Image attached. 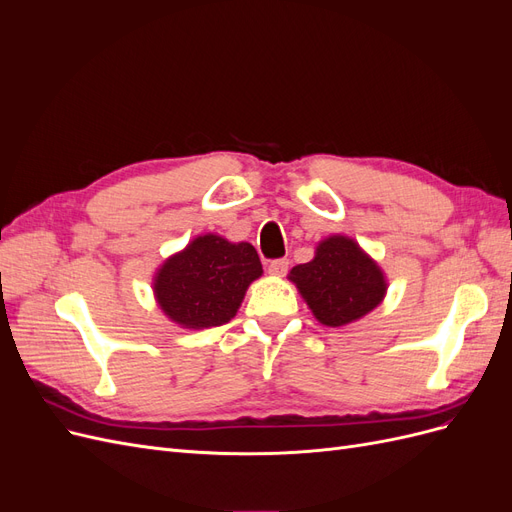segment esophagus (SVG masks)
<instances>
[{"mask_svg": "<svg viewBox=\"0 0 512 512\" xmlns=\"http://www.w3.org/2000/svg\"><path fill=\"white\" fill-rule=\"evenodd\" d=\"M288 265L290 262L286 258H277V260H271L269 262V273L275 275V277H284L288 273Z\"/></svg>", "mask_w": 512, "mask_h": 512, "instance_id": "obj_1", "label": "esophagus"}]
</instances>
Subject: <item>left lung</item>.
Segmentation results:
<instances>
[{"mask_svg": "<svg viewBox=\"0 0 512 512\" xmlns=\"http://www.w3.org/2000/svg\"><path fill=\"white\" fill-rule=\"evenodd\" d=\"M288 280L297 286L314 318L333 329L374 312L389 288L378 262L346 235L318 241L314 258L292 267Z\"/></svg>", "mask_w": 512, "mask_h": 512, "instance_id": "8db88e82", "label": "left lung"}]
</instances>
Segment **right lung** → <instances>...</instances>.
I'll use <instances>...</instances> for the list:
<instances>
[{"label":"right lung","instance_id":"add662e5","mask_svg":"<svg viewBox=\"0 0 512 512\" xmlns=\"http://www.w3.org/2000/svg\"><path fill=\"white\" fill-rule=\"evenodd\" d=\"M262 275L252 243L198 235L153 275V297L181 329H209L235 318L247 288Z\"/></svg>","mask_w":512,"mask_h":512}]
</instances>
